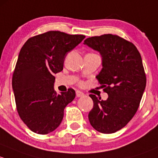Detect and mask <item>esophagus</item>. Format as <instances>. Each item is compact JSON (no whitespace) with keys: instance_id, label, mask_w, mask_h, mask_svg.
Segmentation results:
<instances>
[{"instance_id":"34e87169","label":"esophagus","mask_w":158,"mask_h":158,"mask_svg":"<svg viewBox=\"0 0 158 158\" xmlns=\"http://www.w3.org/2000/svg\"><path fill=\"white\" fill-rule=\"evenodd\" d=\"M84 95V93H83V92H81V91H79V90L76 91V96H77V97H83Z\"/></svg>"}]
</instances>
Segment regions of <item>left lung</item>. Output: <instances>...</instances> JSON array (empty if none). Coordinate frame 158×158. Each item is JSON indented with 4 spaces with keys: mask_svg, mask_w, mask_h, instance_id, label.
<instances>
[{
    "mask_svg": "<svg viewBox=\"0 0 158 158\" xmlns=\"http://www.w3.org/2000/svg\"><path fill=\"white\" fill-rule=\"evenodd\" d=\"M84 44L101 55L103 68L96 77L108 94L106 100L90 94L94 107L89 121L100 132L114 133L133 118L144 94L146 75L141 55L134 44L113 34L90 37Z\"/></svg>",
    "mask_w": 158,
    "mask_h": 158,
    "instance_id": "8db88e82",
    "label": "left lung"
}]
</instances>
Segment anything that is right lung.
<instances>
[{
    "instance_id": "add662e5",
    "label": "right lung",
    "mask_w": 158,
    "mask_h": 158,
    "mask_svg": "<svg viewBox=\"0 0 158 158\" xmlns=\"http://www.w3.org/2000/svg\"><path fill=\"white\" fill-rule=\"evenodd\" d=\"M84 38V35L48 31L31 37L23 45L12 87L19 117L33 132L46 135L56 129L64 108L75 97L71 88L57 94L54 74L62 71L66 55Z\"/></svg>"
}]
</instances>
